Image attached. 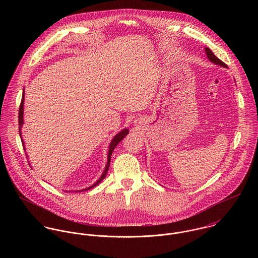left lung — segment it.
<instances>
[{"instance_id": "8db88e82", "label": "left lung", "mask_w": 258, "mask_h": 258, "mask_svg": "<svg viewBox=\"0 0 258 258\" xmlns=\"http://www.w3.org/2000/svg\"><path fill=\"white\" fill-rule=\"evenodd\" d=\"M205 50H206L207 56H208V58L210 59V61H212L213 63H216V64H218V66L223 67V68H227V66H226L224 62H222L220 58H218V57L214 54V52H213L209 47H206Z\"/></svg>"}]
</instances>
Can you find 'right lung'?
<instances>
[{
  "label": "right lung",
  "instance_id": "right-lung-1",
  "mask_svg": "<svg viewBox=\"0 0 258 258\" xmlns=\"http://www.w3.org/2000/svg\"><path fill=\"white\" fill-rule=\"evenodd\" d=\"M24 102H25V88H24V91H23V97H22V101H21V105H20V109H19V132H20V137H21V138H22V127H23V124H24ZM128 133H129V130H128L127 128H125V129H123V130H121L118 134H116V135L113 137V139L111 140L110 145H109V150H108V154H107V164H106L105 169H104L102 175L100 176L99 180H97L92 185H90V186H88V187H86V188H84V189H79V190H75V191H82V190L90 189V188H92V187H94L95 185H97V184H99V183L106 177L107 172H108V169H109V165H110L112 152H113V150L115 149V147L118 145V143H119L120 141H122V139H123ZM21 140H22L24 149L26 150L23 138H22ZM71 191H72V190H70V192H71Z\"/></svg>",
  "mask_w": 258,
  "mask_h": 258
}]
</instances>
